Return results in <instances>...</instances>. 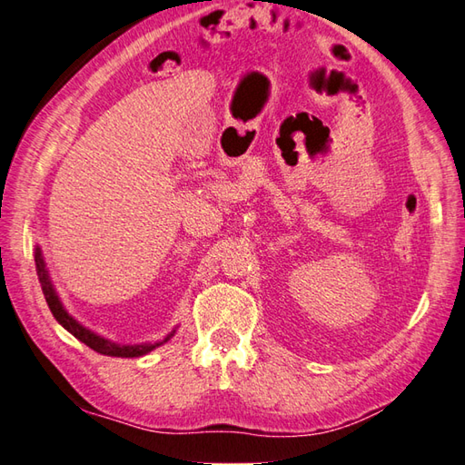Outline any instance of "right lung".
<instances>
[{
    "mask_svg": "<svg viewBox=\"0 0 465 465\" xmlns=\"http://www.w3.org/2000/svg\"><path fill=\"white\" fill-rule=\"evenodd\" d=\"M34 258H35L37 278H39V283H42V292L45 295V302L49 305V310H52V313H54V318L59 322L62 328H65L69 333H72L74 338H77L82 343H85L87 348H92L94 351L102 353V355H112V358H140V355L150 353L152 350L160 348V345H163L165 341H170L173 338L175 330L172 333H167L165 338L160 340V341L130 345V343L112 341V340L104 338V335L92 331L90 328H85V325L77 322L74 315H69V312L64 308V303H62V300H59V295H57L54 283H52V278H49L44 253H42V248H39V245H35Z\"/></svg>",
    "mask_w": 465,
    "mask_h": 465,
    "instance_id": "add662e5",
    "label": "right lung"
}]
</instances>
